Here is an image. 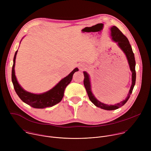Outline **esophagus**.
<instances>
[{
  "label": "esophagus",
  "instance_id": "1",
  "mask_svg": "<svg viewBox=\"0 0 151 151\" xmlns=\"http://www.w3.org/2000/svg\"><path fill=\"white\" fill-rule=\"evenodd\" d=\"M78 66H79V68L80 69V70H81L84 69H85V65H83V64H79V65H78Z\"/></svg>",
  "mask_w": 151,
  "mask_h": 151
}]
</instances>
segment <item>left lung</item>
Returning a JSON list of instances; mask_svg holds the SVG:
<instances>
[{
    "label": "left lung",
    "instance_id": "8db88e82",
    "mask_svg": "<svg viewBox=\"0 0 151 151\" xmlns=\"http://www.w3.org/2000/svg\"><path fill=\"white\" fill-rule=\"evenodd\" d=\"M110 30H111V36L112 37V40L116 43L117 45L120 48V49L125 54L128 61V63L129 64V67H130V70L132 73V82L130 89L129 90V92L128 94V96L126 97L125 100H124L123 101H121L119 103L115 104V105H109V104H106L103 103H101L95 97L93 93H92L91 81H90V78L88 73L85 71L83 72V75H84L83 84L86 90H87L90 100L96 106L98 107H100L101 109L107 110V111H112V110L117 109L125 104V103L128 101V100L130 97V95L132 93L133 90L135 85L136 78V73L135 70L136 61H135L134 55L133 52L132 46L130 44V42H129L127 37L125 35H124L122 33L116 26L111 27Z\"/></svg>",
    "mask_w": 151,
    "mask_h": 151
}]
</instances>
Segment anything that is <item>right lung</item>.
Returning a JSON list of instances; mask_svg holds the SVG:
<instances>
[{"instance_id": "add662e5", "label": "right lung", "mask_w": 151, "mask_h": 151, "mask_svg": "<svg viewBox=\"0 0 151 151\" xmlns=\"http://www.w3.org/2000/svg\"><path fill=\"white\" fill-rule=\"evenodd\" d=\"M21 43V42H20ZM18 50L15 52L12 69V82L15 91L20 99L34 108L44 109L52 107L60 102L64 96V92L67 86L71 82L75 72L79 70L76 68L67 76L62 79L55 86L49 91L41 94H34L24 90L17 81L15 74V59Z\"/></svg>"}]
</instances>
